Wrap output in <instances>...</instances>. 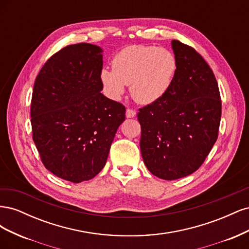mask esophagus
Instances as JSON below:
<instances>
[{
  "label": "esophagus",
  "mask_w": 249,
  "mask_h": 249,
  "mask_svg": "<svg viewBox=\"0 0 249 249\" xmlns=\"http://www.w3.org/2000/svg\"><path fill=\"white\" fill-rule=\"evenodd\" d=\"M125 116H126L127 118H133V117L136 116V111L133 110V109H126V111H125Z\"/></svg>",
  "instance_id": "esophagus-1"
}]
</instances>
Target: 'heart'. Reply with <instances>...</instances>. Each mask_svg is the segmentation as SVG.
I'll list each match as a JSON object with an SVG mask.
<instances>
[{"mask_svg":"<svg viewBox=\"0 0 249 249\" xmlns=\"http://www.w3.org/2000/svg\"><path fill=\"white\" fill-rule=\"evenodd\" d=\"M177 69V58L167 49L130 46L117 53L112 60V70L103 69L100 77L110 99H122L125 85H130L134 99L148 105L168 91Z\"/></svg>","mask_w":249,"mask_h":249,"instance_id":"obj_1","label":"heart"}]
</instances>
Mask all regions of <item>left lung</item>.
<instances>
[{"instance_id":"1","label":"left lung","mask_w":249,"mask_h":249,"mask_svg":"<svg viewBox=\"0 0 249 249\" xmlns=\"http://www.w3.org/2000/svg\"><path fill=\"white\" fill-rule=\"evenodd\" d=\"M176 77L159 101L139 109L140 149L147 169L162 179L196 171L218 137L221 118L219 88L213 71L198 53L171 41Z\"/></svg>"}]
</instances>
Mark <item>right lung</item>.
<instances>
[{
  "label": "right lung",
  "mask_w": 249,
  "mask_h": 249,
  "mask_svg": "<svg viewBox=\"0 0 249 249\" xmlns=\"http://www.w3.org/2000/svg\"><path fill=\"white\" fill-rule=\"evenodd\" d=\"M103 50L90 43L65 47L37 76L31 102L33 140L48 170L81 183L99 175L125 108L101 91Z\"/></svg>",
  "instance_id": "right-lung-1"
}]
</instances>
